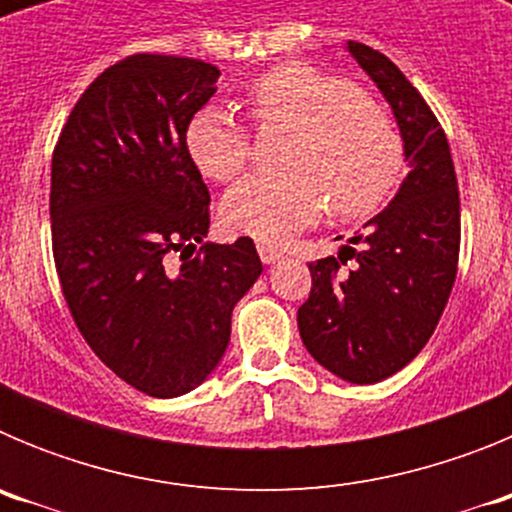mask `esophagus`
<instances>
[{
	"label": "esophagus",
	"instance_id": "obj_1",
	"mask_svg": "<svg viewBox=\"0 0 512 512\" xmlns=\"http://www.w3.org/2000/svg\"><path fill=\"white\" fill-rule=\"evenodd\" d=\"M259 256L264 264H277L279 259H284V253L279 248L269 246V243H259Z\"/></svg>",
	"mask_w": 512,
	"mask_h": 512
}]
</instances>
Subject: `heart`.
Returning <instances> with one entry per match:
<instances>
[{"label": "heart", "mask_w": 512, "mask_h": 512, "mask_svg": "<svg viewBox=\"0 0 512 512\" xmlns=\"http://www.w3.org/2000/svg\"><path fill=\"white\" fill-rule=\"evenodd\" d=\"M248 110L261 128H292L282 171H261L228 189L223 220L266 243L289 241L328 210L361 217L377 210L405 166V140L395 117L343 76L289 63L248 87ZM194 166L215 182H230L251 156V135L223 107L205 104L184 130Z\"/></svg>", "instance_id": "heart-1"}]
</instances>
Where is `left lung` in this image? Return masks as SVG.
I'll return each instance as SVG.
<instances>
[{
  "mask_svg": "<svg viewBox=\"0 0 512 512\" xmlns=\"http://www.w3.org/2000/svg\"><path fill=\"white\" fill-rule=\"evenodd\" d=\"M346 51L390 102L410 174L395 200L338 256L312 261L297 325L312 359L354 384L400 372L433 336L459 266L461 210L449 140L418 89L384 53ZM352 261L351 270L342 266Z\"/></svg>",
  "mask_w": 512,
  "mask_h": 512,
  "instance_id": "left-lung-1",
  "label": "left lung"
}]
</instances>
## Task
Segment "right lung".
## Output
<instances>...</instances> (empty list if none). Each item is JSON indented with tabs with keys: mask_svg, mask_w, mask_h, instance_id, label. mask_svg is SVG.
<instances>
[{
	"mask_svg": "<svg viewBox=\"0 0 512 512\" xmlns=\"http://www.w3.org/2000/svg\"><path fill=\"white\" fill-rule=\"evenodd\" d=\"M217 76L200 58H122L81 94L53 151V261L71 318L104 366L151 397L205 382L261 274L246 235L205 243L210 192L184 130Z\"/></svg>",
	"mask_w": 512,
	"mask_h": 512,
	"instance_id": "obj_1",
	"label": "right lung"
}]
</instances>
